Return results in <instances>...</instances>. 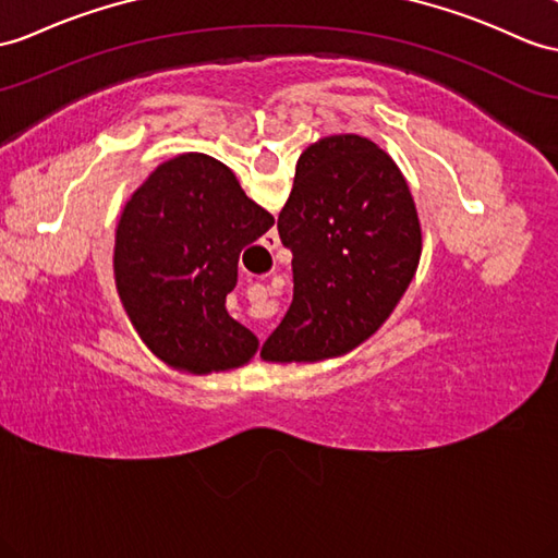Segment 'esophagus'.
Returning <instances> with one entry per match:
<instances>
[{
  "mask_svg": "<svg viewBox=\"0 0 558 558\" xmlns=\"http://www.w3.org/2000/svg\"><path fill=\"white\" fill-rule=\"evenodd\" d=\"M275 241H277V236H275Z\"/></svg>",
  "mask_w": 558,
  "mask_h": 558,
  "instance_id": "34e87169",
  "label": "esophagus"
}]
</instances>
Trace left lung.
<instances>
[{"mask_svg": "<svg viewBox=\"0 0 558 558\" xmlns=\"http://www.w3.org/2000/svg\"><path fill=\"white\" fill-rule=\"evenodd\" d=\"M277 227L293 253V303L263 343L271 362H317L357 348L418 265L410 186L384 148L360 134L305 148Z\"/></svg>", "mask_w": 558, "mask_h": 558, "instance_id": "1", "label": "left lung"}]
</instances>
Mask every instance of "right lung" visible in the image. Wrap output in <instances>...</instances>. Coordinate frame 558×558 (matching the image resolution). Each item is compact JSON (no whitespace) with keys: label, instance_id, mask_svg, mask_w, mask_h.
Masks as SVG:
<instances>
[{"label":"right lung","instance_id":"1","mask_svg":"<svg viewBox=\"0 0 558 558\" xmlns=\"http://www.w3.org/2000/svg\"><path fill=\"white\" fill-rule=\"evenodd\" d=\"M275 225L206 154L162 162L132 194L116 234V283L154 355L192 374L246 364L257 338L229 317L239 255Z\"/></svg>","mask_w":558,"mask_h":558}]
</instances>
